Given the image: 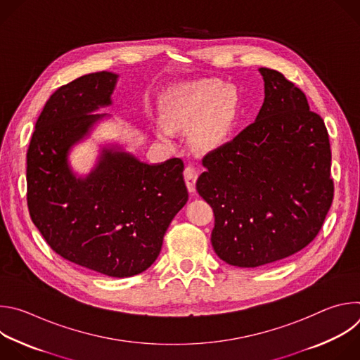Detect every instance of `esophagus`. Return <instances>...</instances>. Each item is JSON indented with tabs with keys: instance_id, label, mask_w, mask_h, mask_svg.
<instances>
[{
	"instance_id": "34e87169",
	"label": "esophagus",
	"mask_w": 360,
	"mask_h": 360,
	"mask_svg": "<svg viewBox=\"0 0 360 360\" xmlns=\"http://www.w3.org/2000/svg\"><path fill=\"white\" fill-rule=\"evenodd\" d=\"M184 178L186 182V188L189 192H195V184L198 179V169L192 165H188L184 171Z\"/></svg>"
}]
</instances>
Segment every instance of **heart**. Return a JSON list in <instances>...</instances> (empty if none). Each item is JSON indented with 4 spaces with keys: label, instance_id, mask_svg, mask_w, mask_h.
<instances>
[{
    "label": "heart",
    "instance_id": "heart-1",
    "mask_svg": "<svg viewBox=\"0 0 360 360\" xmlns=\"http://www.w3.org/2000/svg\"><path fill=\"white\" fill-rule=\"evenodd\" d=\"M165 112L169 127L196 128V143L205 149H215L228 141L235 128L239 96L233 88L218 81L195 82L174 95ZM169 127L158 124L160 135L168 138Z\"/></svg>",
    "mask_w": 360,
    "mask_h": 360
}]
</instances>
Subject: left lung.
I'll list each match as a JSON object with an SVG mask.
<instances>
[{
	"mask_svg": "<svg viewBox=\"0 0 360 360\" xmlns=\"http://www.w3.org/2000/svg\"><path fill=\"white\" fill-rule=\"evenodd\" d=\"M265 101L255 122L202 160L198 193L215 215L219 258L258 268L299 252L321 231L333 199L323 120L281 72L259 68Z\"/></svg>",
	"mask_w": 360,
	"mask_h": 360,
	"instance_id": "left-lung-1",
	"label": "left lung"
}]
</instances>
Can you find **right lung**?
<instances>
[{"instance_id":"right-lung-1","label":"right lung","mask_w":360,"mask_h":360,"mask_svg":"<svg viewBox=\"0 0 360 360\" xmlns=\"http://www.w3.org/2000/svg\"><path fill=\"white\" fill-rule=\"evenodd\" d=\"M117 74L77 78L49 96L27 152V200L34 225L64 259L111 278L157 261L164 235L188 200L184 162H141L120 145L99 150L94 169L74 174L71 148L108 114Z\"/></svg>"}]
</instances>
